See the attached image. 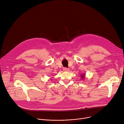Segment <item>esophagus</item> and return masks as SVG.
Returning a JSON list of instances; mask_svg holds the SVG:
<instances>
[{
  "instance_id": "esophagus-1",
  "label": "esophagus",
  "mask_w": 124,
  "mask_h": 124,
  "mask_svg": "<svg viewBox=\"0 0 124 124\" xmlns=\"http://www.w3.org/2000/svg\"><path fill=\"white\" fill-rule=\"evenodd\" d=\"M63 70H64V71H66V72H68L69 70V69L67 68H63Z\"/></svg>"
}]
</instances>
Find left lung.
<instances>
[{
    "label": "left lung",
    "mask_w": 124,
    "mask_h": 124,
    "mask_svg": "<svg viewBox=\"0 0 124 124\" xmlns=\"http://www.w3.org/2000/svg\"><path fill=\"white\" fill-rule=\"evenodd\" d=\"M85 76V74H82V75H81L80 77H81V78L82 79H83L84 78Z\"/></svg>",
    "instance_id": "8db88e82"
}]
</instances>
